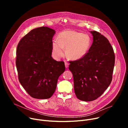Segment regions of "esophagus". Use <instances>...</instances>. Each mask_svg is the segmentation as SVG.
<instances>
[{
    "instance_id": "obj_1",
    "label": "esophagus",
    "mask_w": 128,
    "mask_h": 128,
    "mask_svg": "<svg viewBox=\"0 0 128 128\" xmlns=\"http://www.w3.org/2000/svg\"><path fill=\"white\" fill-rule=\"evenodd\" d=\"M64 63H65V68H68V65H69V63L67 62V61H64Z\"/></svg>"
}]
</instances>
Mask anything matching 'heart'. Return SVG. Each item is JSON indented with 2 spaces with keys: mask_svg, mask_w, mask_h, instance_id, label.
Segmentation results:
<instances>
[{
  "mask_svg": "<svg viewBox=\"0 0 128 128\" xmlns=\"http://www.w3.org/2000/svg\"><path fill=\"white\" fill-rule=\"evenodd\" d=\"M91 44L89 36L75 31H65L58 34L57 41L52 42V52L53 56L59 58L64 54L66 47L68 56L73 60L83 58L89 50Z\"/></svg>",
  "mask_w": 128,
  "mask_h": 128,
  "instance_id": "1",
  "label": "heart"
}]
</instances>
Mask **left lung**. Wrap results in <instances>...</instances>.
<instances>
[{"mask_svg": "<svg viewBox=\"0 0 128 128\" xmlns=\"http://www.w3.org/2000/svg\"><path fill=\"white\" fill-rule=\"evenodd\" d=\"M93 41L82 58L70 62L77 98L92 101L99 98L112 80L115 56L108 40L96 31H91Z\"/></svg>", "mask_w": 128, "mask_h": 128, "instance_id": "obj_1", "label": "left lung"}]
</instances>
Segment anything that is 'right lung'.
<instances>
[{"label": "right lung", "instance_id": "obj_1", "mask_svg": "<svg viewBox=\"0 0 128 128\" xmlns=\"http://www.w3.org/2000/svg\"><path fill=\"white\" fill-rule=\"evenodd\" d=\"M55 30L47 27L34 29L19 42L16 66L20 84L33 98L46 99L54 93L58 79L65 70L63 61L52 56Z\"/></svg>", "mask_w": 128, "mask_h": 128}]
</instances>
